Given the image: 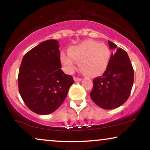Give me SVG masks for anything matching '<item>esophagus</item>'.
I'll return each instance as SVG.
<instances>
[{"instance_id": "1", "label": "esophagus", "mask_w": 150, "mask_h": 150, "mask_svg": "<svg viewBox=\"0 0 150 150\" xmlns=\"http://www.w3.org/2000/svg\"><path fill=\"white\" fill-rule=\"evenodd\" d=\"M74 80H75V82H78V81H80V80H82V79H81V78H79V77H74Z\"/></svg>"}]
</instances>
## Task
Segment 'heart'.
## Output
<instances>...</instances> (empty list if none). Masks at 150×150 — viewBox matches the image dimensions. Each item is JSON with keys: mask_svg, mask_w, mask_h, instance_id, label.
Masks as SVG:
<instances>
[{"mask_svg": "<svg viewBox=\"0 0 150 150\" xmlns=\"http://www.w3.org/2000/svg\"><path fill=\"white\" fill-rule=\"evenodd\" d=\"M111 56L108 47L104 44L87 40L70 47L68 53L62 52L61 61L65 70L71 73L75 69V61L87 75L96 77L104 73Z\"/></svg>", "mask_w": 150, "mask_h": 150, "instance_id": "heart-1", "label": "heart"}]
</instances>
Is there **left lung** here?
Returning <instances> with one entry per match:
<instances>
[{"instance_id": "1", "label": "left lung", "mask_w": 150, "mask_h": 150, "mask_svg": "<svg viewBox=\"0 0 150 150\" xmlns=\"http://www.w3.org/2000/svg\"><path fill=\"white\" fill-rule=\"evenodd\" d=\"M110 49L115 50L101 77L93 80L90 92L92 101L99 107L113 109L123 104L130 96L133 85L134 71L128 53L108 41Z\"/></svg>"}]
</instances>
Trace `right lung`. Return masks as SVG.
<instances>
[{
  "label": "right lung",
  "instance_id": "1",
  "mask_svg": "<svg viewBox=\"0 0 150 150\" xmlns=\"http://www.w3.org/2000/svg\"><path fill=\"white\" fill-rule=\"evenodd\" d=\"M58 42L44 41L24 56L18 75L19 92L31 111L47 115L59 108L74 83L61 70Z\"/></svg>",
  "mask_w": 150,
  "mask_h": 150
}]
</instances>
